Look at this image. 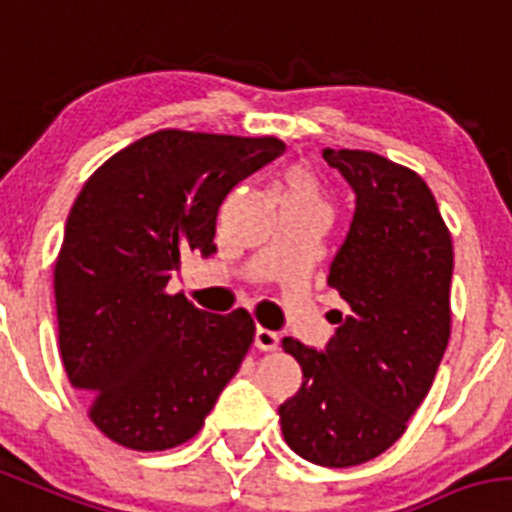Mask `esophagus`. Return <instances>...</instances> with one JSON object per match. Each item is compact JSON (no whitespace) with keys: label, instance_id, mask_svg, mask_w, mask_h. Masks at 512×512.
<instances>
[{"label":"esophagus","instance_id":"obj_1","mask_svg":"<svg viewBox=\"0 0 512 512\" xmlns=\"http://www.w3.org/2000/svg\"><path fill=\"white\" fill-rule=\"evenodd\" d=\"M253 345L259 350H266V353H274L279 348V335L266 327H256V337H253Z\"/></svg>","mask_w":512,"mask_h":512}]
</instances>
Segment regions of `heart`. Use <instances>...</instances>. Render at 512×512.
Masks as SVG:
<instances>
[{
  "label": "heart",
  "mask_w": 512,
  "mask_h": 512,
  "mask_svg": "<svg viewBox=\"0 0 512 512\" xmlns=\"http://www.w3.org/2000/svg\"><path fill=\"white\" fill-rule=\"evenodd\" d=\"M297 200V203H322V185L309 167L292 164L281 175V203Z\"/></svg>",
  "instance_id": "heart-1"
}]
</instances>
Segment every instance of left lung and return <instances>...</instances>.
<instances>
[{
    "instance_id": "1",
    "label": "left lung",
    "mask_w": 512,
    "mask_h": 512,
    "mask_svg": "<svg viewBox=\"0 0 512 512\" xmlns=\"http://www.w3.org/2000/svg\"><path fill=\"white\" fill-rule=\"evenodd\" d=\"M350 182L355 215L327 284L335 312L325 353L284 337L302 388L279 406L281 434L307 462L355 467L401 439L437 375L452 332L454 248L429 185L363 149H325Z\"/></svg>"
}]
</instances>
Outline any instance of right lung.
Masks as SVG:
<instances>
[{
  "label": "right lung",
  "instance_id": "1",
  "mask_svg": "<svg viewBox=\"0 0 512 512\" xmlns=\"http://www.w3.org/2000/svg\"><path fill=\"white\" fill-rule=\"evenodd\" d=\"M276 137L162 129L109 157L78 192L55 261L58 342L70 386L103 437L137 452L185 444L241 368L256 325L167 294L182 256L215 253V218Z\"/></svg>",
  "mask_w": 512,
  "mask_h": 512
}]
</instances>
